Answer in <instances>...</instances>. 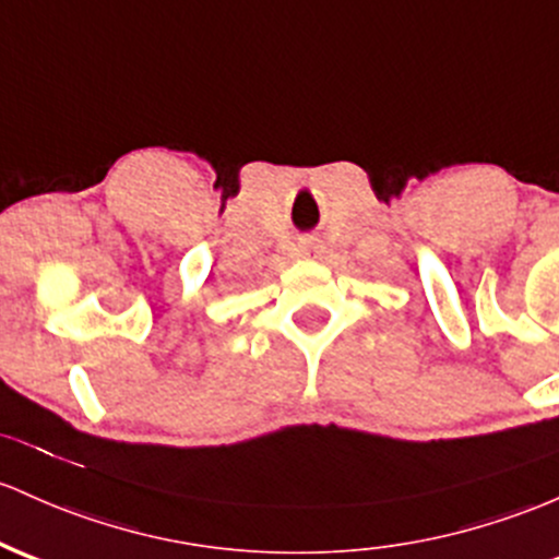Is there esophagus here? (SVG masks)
I'll list each match as a JSON object with an SVG mask.
<instances>
[{"label": "esophagus", "mask_w": 559, "mask_h": 559, "mask_svg": "<svg viewBox=\"0 0 559 559\" xmlns=\"http://www.w3.org/2000/svg\"><path fill=\"white\" fill-rule=\"evenodd\" d=\"M310 249H312V243H305V247H302L305 254H310Z\"/></svg>", "instance_id": "obj_1"}]
</instances>
